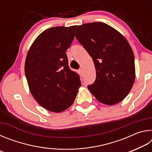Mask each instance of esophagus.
<instances>
[{
  "instance_id": "1",
  "label": "esophagus",
  "mask_w": 152,
  "mask_h": 152,
  "mask_svg": "<svg viewBox=\"0 0 152 152\" xmlns=\"http://www.w3.org/2000/svg\"><path fill=\"white\" fill-rule=\"evenodd\" d=\"M79 73L81 76H83V71H82V69H80L79 70Z\"/></svg>"
}]
</instances>
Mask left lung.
<instances>
[{"mask_svg": "<svg viewBox=\"0 0 152 152\" xmlns=\"http://www.w3.org/2000/svg\"><path fill=\"white\" fill-rule=\"evenodd\" d=\"M76 37L93 60L96 80L88 88L101 103L114 105L129 93L135 78L134 54L121 33L102 22L79 25Z\"/></svg>", "mask_w": 152, "mask_h": 152, "instance_id": "8db88e82", "label": "left lung"}]
</instances>
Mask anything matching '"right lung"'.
<instances>
[{"label":"right lung","mask_w":152,"mask_h":152,"mask_svg":"<svg viewBox=\"0 0 152 152\" xmlns=\"http://www.w3.org/2000/svg\"><path fill=\"white\" fill-rule=\"evenodd\" d=\"M76 26L45 30L31 45L25 63L29 91L46 110L60 113L70 107L81 86L79 76L68 66L66 50Z\"/></svg>","instance_id":"add662e5"}]
</instances>
